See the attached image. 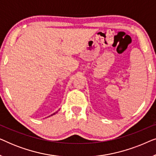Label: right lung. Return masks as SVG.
I'll return each instance as SVG.
<instances>
[{
    "mask_svg": "<svg viewBox=\"0 0 156 156\" xmlns=\"http://www.w3.org/2000/svg\"><path fill=\"white\" fill-rule=\"evenodd\" d=\"M57 112H55V113H54V114H52V115H50V116H53V115H55V114H56V113H57ZM49 116H48V117H49Z\"/></svg>",
    "mask_w": 156,
    "mask_h": 156,
    "instance_id": "right-lung-1",
    "label": "right lung"
}]
</instances>
